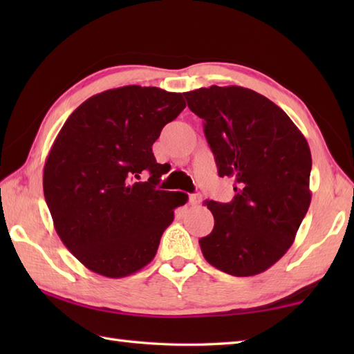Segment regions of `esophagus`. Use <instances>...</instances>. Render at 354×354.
Here are the masks:
<instances>
[{"instance_id":"obj_1","label":"esophagus","mask_w":354,"mask_h":354,"mask_svg":"<svg viewBox=\"0 0 354 354\" xmlns=\"http://www.w3.org/2000/svg\"><path fill=\"white\" fill-rule=\"evenodd\" d=\"M190 205H199L202 202L201 194H190Z\"/></svg>"}]
</instances>
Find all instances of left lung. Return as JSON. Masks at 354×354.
I'll use <instances>...</instances> for the list:
<instances>
[{"mask_svg":"<svg viewBox=\"0 0 354 354\" xmlns=\"http://www.w3.org/2000/svg\"><path fill=\"white\" fill-rule=\"evenodd\" d=\"M204 120L219 176L234 179L230 204L205 201L214 228L199 240L209 265L234 277L265 272L288 252L309 209L312 155L286 112L243 86L184 93Z\"/></svg>","mask_w":354,"mask_h":354,"instance_id":"left-lung-1","label":"left lung"}]
</instances>
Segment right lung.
Segmentation results:
<instances>
[{"instance_id": "obj_1", "label": "right lung", "mask_w": 354, "mask_h": 354, "mask_svg": "<svg viewBox=\"0 0 354 354\" xmlns=\"http://www.w3.org/2000/svg\"><path fill=\"white\" fill-rule=\"evenodd\" d=\"M185 108L181 93L127 85L89 97L73 112L44 165V196L57 236L82 265L108 278L153 260L187 194L156 189L152 146ZM142 171L151 176L137 183Z\"/></svg>"}]
</instances>
